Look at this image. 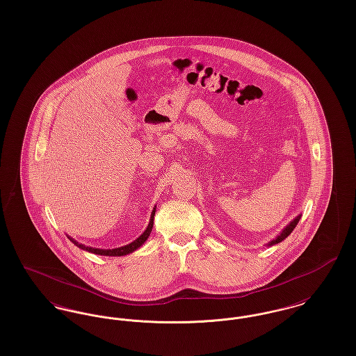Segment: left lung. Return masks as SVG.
Segmentation results:
<instances>
[{
	"label": "left lung",
	"instance_id": "obj_1",
	"mask_svg": "<svg viewBox=\"0 0 356 356\" xmlns=\"http://www.w3.org/2000/svg\"><path fill=\"white\" fill-rule=\"evenodd\" d=\"M300 218H302V215H298L293 220L289 221V224H288L287 227H286L277 236L275 237V238H272L271 241L267 244V247H271V245H275V244H277V243H282V241L293 231V228L298 225Z\"/></svg>",
	"mask_w": 356,
	"mask_h": 356
}]
</instances>
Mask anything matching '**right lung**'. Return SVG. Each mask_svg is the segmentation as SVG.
Segmentation results:
<instances>
[{"label": "right lung", "instance_id": "obj_1", "mask_svg": "<svg viewBox=\"0 0 356 356\" xmlns=\"http://www.w3.org/2000/svg\"><path fill=\"white\" fill-rule=\"evenodd\" d=\"M154 212H156V205H154V208H153L152 213H151V220H149V224H148V227H147V229L140 235V236L137 237L136 240H134L132 243H129V244H127V245H124V247H119V248H112V250H102V248H93V247H86L84 244H81V243H79V241H76L74 238H72V237L68 236L69 240L74 244V245H77L79 248H81V250H84V251H88V252H90V254H102V256H125V254H132V252H135L137 248H140L145 241H147V238L149 237L151 235V232H152L153 228V218H154Z\"/></svg>", "mask_w": 356, "mask_h": 356}]
</instances>
